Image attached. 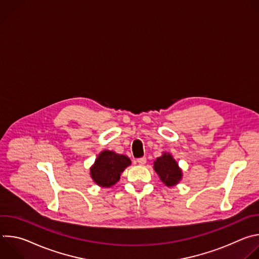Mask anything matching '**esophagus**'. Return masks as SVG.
<instances>
[{"label":"esophagus","mask_w":259,"mask_h":259,"mask_svg":"<svg viewBox=\"0 0 259 259\" xmlns=\"http://www.w3.org/2000/svg\"><path fill=\"white\" fill-rule=\"evenodd\" d=\"M146 163V158H139V159H137V164L138 165H140V166H143L144 164Z\"/></svg>","instance_id":"obj_1"}]
</instances>
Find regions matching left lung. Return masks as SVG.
Segmentation results:
<instances>
[{"label": "left lung", "mask_w": 259, "mask_h": 259, "mask_svg": "<svg viewBox=\"0 0 259 259\" xmlns=\"http://www.w3.org/2000/svg\"><path fill=\"white\" fill-rule=\"evenodd\" d=\"M154 170L168 188L175 187L182 179V170L170 153L165 152L154 161Z\"/></svg>", "instance_id": "8db88e82"}]
</instances>
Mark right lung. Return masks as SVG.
<instances>
[{
	"label": "right lung",
	"instance_id": "right-lung-1",
	"mask_svg": "<svg viewBox=\"0 0 259 259\" xmlns=\"http://www.w3.org/2000/svg\"><path fill=\"white\" fill-rule=\"evenodd\" d=\"M131 165V160L113 151L104 150L90 167V176L100 188H112L120 180L123 171Z\"/></svg>",
	"mask_w": 259,
	"mask_h": 259
}]
</instances>
